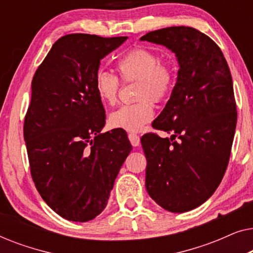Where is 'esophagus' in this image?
Segmentation results:
<instances>
[{"label": "esophagus", "instance_id": "1", "mask_svg": "<svg viewBox=\"0 0 253 253\" xmlns=\"http://www.w3.org/2000/svg\"><path fill=\"white\" fill-rule=\"evenodd\" d=\"M129 140H130V143H131V145H132V146H139V144H140V138H139V136H138V134H136V133H129Z\"/></svg>", "mask_w": 253, "mask_h": 253}]
</instances>
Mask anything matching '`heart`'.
<instances>
[{
	"label": "heart",
	"mask_w": 253,
	"mask_h": 253,
	"mask_svg": "<svg viewBox=\"0 0 253 253\" xmlns=\"http://www.w3.org/2000/svg\"><path fill=\"white\" fill-rule=\"evenodd\" d=\"M117 69L124 82L138 83L137 96L140 101L120 107L110 114L109 123L113 127L137 132L153 117V105L149 99L160 102L171 92L175 83L174 71L168 64L161 63L158 54L144 47H136L124 54L117 62ZM120 85L119 78L110 72H96L95 93L106 105L116 102Z\"/></svg>",
	"instance_id": "obj_1"
}]
</instances>
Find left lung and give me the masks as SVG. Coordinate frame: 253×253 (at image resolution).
Wrapping results in <instances>:
<instances>
[{"instance_id":"8db88e82","label":"left lung","mask_w":253,"mask_h":253,"mask_svg":"<svg viewBox=\"0 0 253 253\" xmlns=\"http://www.w3.org/2000/svg\"><path fill=\"white\" fill-rule=\"evenodd\" d=\"M140 40L167 47L179 65L170 99L152 124L170 139L157 133L140 139L145 185L162 209L188 212L213 195L229 162L237 122L233 79L219 46L193 27H166Z\"/></svg>"}]
</instances>
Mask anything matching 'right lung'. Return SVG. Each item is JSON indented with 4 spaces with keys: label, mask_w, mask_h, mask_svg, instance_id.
<instances>
[{
    "label": "right lung",
    "mask_w": 253,
    "mask_h": 253,
    "mask_svg": "<svg viewBox=\"0 0 253 253\" xmlns=\"http://www.w3.org/2000/svg\"><path fill=\"white\" fill-rule=\"evenodd\" d=\"M126 39L67 34L34 74L24 122L31 175L47 205L69 221L86 222L105 210L132 150L123 129L101 133L106 114L94 89L100 61Z\"/></svg>",
    "instance_id": "right-lung-1"
}]
</instances>
